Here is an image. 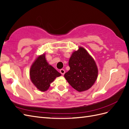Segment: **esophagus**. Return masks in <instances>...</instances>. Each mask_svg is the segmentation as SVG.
I'll return each mask as SVG.
<instances>
[{
	"label": "esophagus",
	"instance_id": "1",
	"mask_svg": "<svg viewBox=\"0 0 129 129\" xmlns=\"http://www.w3.org/2000/svg\"><path fill=\"white\" fill-rule=\"evenodd\" d=\"M60 72L62 74V75H64V73H65V71H64V69H60Z\"/></svg>",
	"mask_w": 129,
	"mask_h": 129
}]
</instances>
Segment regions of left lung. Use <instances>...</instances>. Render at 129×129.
<instances>
[{"label": "left lung", "mask_w": 129, "mask_h": 129, "mask_svg": "<svg viewBox=\"0 0 129 129\" xmlns=\"http://www.w3.org/2000/svg\"><path fill=\"white\" fill-rule=\"evenodd\" d=\"M69 66L70 70L64 76L77 91H86L95 83L98 76V68L93 58L82 47H79L72 53Z\"/></svg>", "instance_id": "left-lung-1"}]
</instances>
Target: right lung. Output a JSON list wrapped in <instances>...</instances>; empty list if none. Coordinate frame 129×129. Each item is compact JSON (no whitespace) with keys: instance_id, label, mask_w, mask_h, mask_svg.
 Listing matches in <instances>:
<instances>
[{"instance_id":"right-lung-1","label":"right lung","mask_w":129,"mask_h":129,"mask_svg":"<svg viewBox=\"0 0 129 129\" xmlns=\"http://www.w3.org/2000/svg\"><path fill=\"white\" fill-rule=\"evenodd\" d=\"M61 75L60 73L48 63L45 53L35 60L29 70L31 81L41 91L47 90L50 84Z\"/></svg>"}]
</instances>
